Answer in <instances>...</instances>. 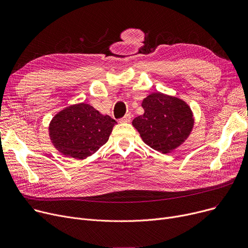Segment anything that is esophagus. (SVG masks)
<instances>
[{
  "mask_svg": "<svg viewBox=\"0 0 248 248\" xmlns=\"http://www.w3.org/2000/svg\"><path fill=\"white\" fill-rule=\"evenodd\" d=\"M131 119H132V115H131V113H126L123 119H121L120 121H121V123H129L131 122Z\"/></svg>",
  "mask_w": 248,
  "mask_h": 248,
  "instance_id": "esophagus-1",
  "label": "esophagus"
}]
</instances>
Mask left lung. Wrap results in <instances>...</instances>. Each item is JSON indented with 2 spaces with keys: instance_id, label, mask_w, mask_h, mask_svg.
Segmentation results:
<instances>
[{
  "instance_id": "8db88e82",
  "label": "left lung",
  "mask_w": 248,
  "mask_h": 248,
  "mask_svg": "<svg viewBox=\"0 0 248 248\" xmlns=\"http://www.w3.org/2000/svg\"><path fill=\"white\" fill-rule=\"evenodd\" d=\"M144 114L133 121L145 144L163 154L178 148L189 137L193 113L182 99L155 93L142 100Z\"/></svg>"
}]
</instances>
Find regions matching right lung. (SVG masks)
I'll return each instance as SVG.
<instances>
[{"label":"right lung","mask_w":248,"mask_h":248,"mask_svg":"<svg viewBox=\"0 0 248 248\" xmlns=\"http://www.w3.org/2000/svg\"><path fill=\"white\" fill-rule=\"evenodd\" d=\"M116 122L87 103L70 106L58 112L49 125L52 144L64 155L83 160L108 140Z\"/></svg>","instance_id":"1"}]
</instances>
